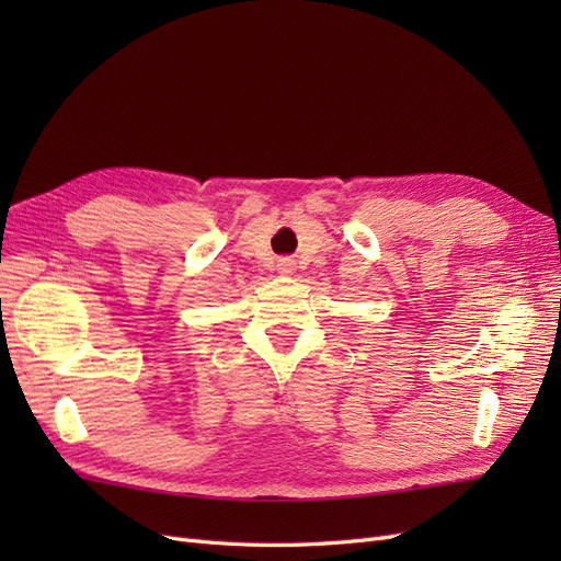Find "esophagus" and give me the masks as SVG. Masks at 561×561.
Listing matches in <instances>:
<instances>
[{
    "instance_id": "obj_1",
    "label": "esophagus",
    "mask_w": 561,
    "mask_h": 561,
    "mask_svg": "<svg viewBox=\"0 0 561 561\" xmlns=\"http://www.w3.org/2000/svg\"><path fill=\"white\" fill-rule=\"evenodd\" d=\"M276 266H278V274L280 276H293L295 271H297V262L290 260V257H280Z\"/></svg>"
}]
</instances>
